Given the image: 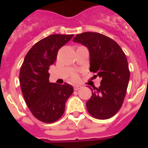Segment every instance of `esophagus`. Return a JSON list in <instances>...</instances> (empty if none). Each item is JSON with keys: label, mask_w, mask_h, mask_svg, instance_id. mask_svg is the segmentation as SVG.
I'll list each match as a JSON object with an SVG mask.
<instances>
[{"label": "esophagus", "mask_w": 148, "mask_h": 148, "mask_svg": "<svg viewBox=\"0 0 148 148\" xmlns=\"http://www.w3.org/2000/svg\"><path fill=\"white\" fill-rule=\"evenodd\" d=\"M81 86L80 85H74V89L75 90H78L79 89H81Z\"/></svg>", "instance_id": "34e87169"}]
</instances>
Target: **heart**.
I'll return each mask as SVG.
<instances>
[{
    "mask_svg": "<svg viewBox=\"0 0 148 148\" xmlns=\"http://www.w3.org/2000/svg\"><path fill=\"white\" fill-rule=\"evenodd\" d=\"M77 78V77L76 74H74V75H73V79H74V80H76Z\"/></svg>",
    "mask_w": 148,
    "mask_h": 148,
    "instance_id": "obj_1",
    "label": "heart"
}]
</instances>
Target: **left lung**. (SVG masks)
Segmentation results:
<instances>
[{"label":"left lung","mask_w":148,"mask_h":148,"mask_svg":"<svg viewBox=\"0 0 148 148\" xmlns=\"http://www.w3.org/2000/svg\"><path fill=\"white\" fill-rule=\"evenodd\" d=\"M88 47L90 71L102 78L101 86L94 88L92 96L86 103L91 116L108 119L121 108L130 79L126 55L111 38L96 32L79 34L73 39Z\"/></svg>","instance_id":"obj_1"}]
</instances>
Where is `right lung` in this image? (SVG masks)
Segmentation results:
<instances>
[{"label":"right lung","mask_w":148,"mask_h":148,"mask_svg":"<svg viewBox=\"0 0 148 148\" xmlns=\"http://www.w3.org/2000/svg\"><path fill=\"white\" fill-rule=\"evenodd\" d=\"M74 34H52L36 43L24 58L20 84L31 112L39 121L53 123L64 112L65 103L74 88L65 83H50L48 70L55 62L58 50Z\"/></svg>","instance_id":"right-lung-1"}]
</instances>
